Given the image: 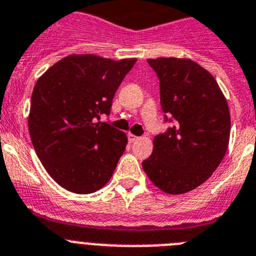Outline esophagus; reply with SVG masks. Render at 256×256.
<instances>
[{
    "label": "esophagus",
    "mask_w": 256,
    "mask_h": 256,
    "mask_svg": "<svg viewBox=\"0 0 256 256\" xmlns=\"http://www.w3.org/2000/svg\"><path fill=\"white\" fill-rule=\"evenodd\" d=\"M128 142H130V143H134V142H136L138 139H139V136H136V135H134V134H128Z\"/></svg>",
    "instance_id": "1"
}]
</instances>
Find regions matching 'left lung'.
Returning a JSON list of instances; mask_svg holds the SVG:
<instances>
[{
  "label": "left lung",
  "instance_id": "1",
  "mask_svg": "<svg viewBox=\"0 0 256 256\" xmlns=\"http://www.w3.org/2000/svg\"><path fill=\"white\" fill-rule=\"evenodd\" d=\"M148 63L160 78L162 110L174 125L153 139L142 166L157 188L183 194L205 183L224 158L230 108L216 80L196 62L157 58Z\"/></svg>",
  "mask_w": 256,
  "mask_h": 256
}]
</instances>
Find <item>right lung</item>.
<instances>
[{"mask_svg": "<svg viewBox=\"0 0 256 256\" xmlns=\"http://www.w3.org/2000/svg\"><path fill=\"white\" fill-rule=\"evenodd\" d=\"M136 59L70 55L37 80L28 117L30 140L55 182L78 194L103 188L128 136L106 122L113 96Z\"/></svg>", "mask_w": 256, "mask_h": 256, "instance_id": "add662e5", "label": "right lung"}]
</instances>
